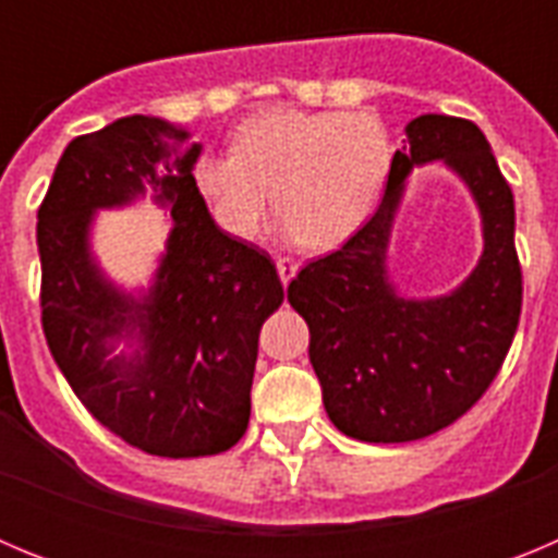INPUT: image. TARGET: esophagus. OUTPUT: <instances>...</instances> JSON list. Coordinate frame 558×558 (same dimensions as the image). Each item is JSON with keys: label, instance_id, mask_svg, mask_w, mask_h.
Masks as SVG:
<instances>
[{"label": "esophagus", "instance_id": "obj_1", "mask_svg": "<svg viewBox=\"0 0 558 558\" xmlns=\"http://www.w3.org/2000/svg\"><path fill=\"white\" fill-rule=\"evenodd\" d=\"M276 270H279V279H282V284H284V288H288L290 279H293L295 270H299V268H295V265L290 263V259H276Z\"/></svg>", "mask_w": 558, "mask_h": 558}]
</instances>
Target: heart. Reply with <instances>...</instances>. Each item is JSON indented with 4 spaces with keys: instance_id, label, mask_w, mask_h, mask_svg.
Wrapping results in <instances>:
<instances>
[{
    "instance_id": "1",
    "label": "heart",
    "mask_w": 558,
    "mask_h": 558,
    "mask_svg": "<svg viewBox=\"0 0 558 558\" xmlns=\"http://www.w3.org/2000/svg\"><path fill=\"white\" fill-rule=\"evenodd\" d=\"M391 165V136L374 113L270 108L236 128L231 153H204L192 184L234 240L259 234L274 192L284 243L332 251L372 218Z\"/></svg>"
}]
</instances>
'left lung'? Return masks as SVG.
Wrapping results in <instances>:
<instances>
[{
  "label": "left lung",
  "mask_w": 558,
  "mask_h": 558,
  "mask_svg": "<svg viewBox=\"0 0 558 558\" xmlns=\"http://www.w3.org/2000/svg\"><path fill=\"white\" fill-rule=\"evenodd\" d=\"M386 195L343 248L302 268L288 302L310 327V363L340 433L402 445L445 430L500 372L522 307L514 195L481 128L447 113L405 125ZM445 163L471 192L484 251L461 286L405 296L387 270V245L416 166Z\"/></svg>",
  "instance_id": "1"
}]
</instances>
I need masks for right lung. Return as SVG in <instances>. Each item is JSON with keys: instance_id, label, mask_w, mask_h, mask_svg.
I'll return each instance as SVG.
<instances>
[{"instance_id": "right-lung-1", "label": "right lung", "mask_w": 558, "mask_h": 558, "mask_svg": "<svg viewBox=\"0 0 558 558\" xmlns=\"http://www.w3.org/2000/svg\"><path fill=\"white\" fill-rule=\"evenodd\" d=\"M201 150L184 125L131 113L69 142L38 209L49 352L100 425L161 458L243 438L259 329L284 299L270 256L226 234L195 192ZM147 191L171 234L151 282L125 289L90 248L94 220Z\"/></svg>"}]
</instances>
